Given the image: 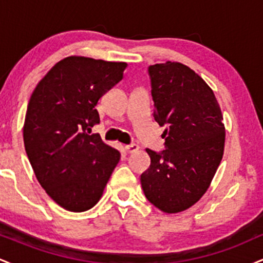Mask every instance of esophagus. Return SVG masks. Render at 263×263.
I'll return each instance as SVG.
<instances>
[{
    "label": "esophagus",
    "instance_id": "1",
    "mask_svg": "<svg viewBox=\"0 0 263 263\" xmlns=\"http://www.w3.org/2000/svg\"><path fill=\"white\" fill-rule=\"evenodd\" d=\"M137 149H138V146L136 143H131V144H127V146H125V151L127 153H134Z\"/></svg>",
    "mask_w": 263,
    "mask_h": 263
}]
</instances>
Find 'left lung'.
<instances>
[{"instance_id": "8db88e82", "label": "left lung", "mask_w": 263, "mask_h": 263, "mask_svg": "<svg viewBox=\"0 0 263 263\" xmlns=\"http://www.w3.org/2000/svg\"><path fill=\"white\" fill-rule=\"evenodd\" d=\"M153 119L165 126L164 149L147 148L144 195L164 213H179L203 197L224 155L225 127L213 90L182 63L148 68Z\"/></svg>"}]
</instances>
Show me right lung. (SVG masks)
<instances>
[{
    "label": "right lung",
    "mask_w": 263,
    "mask_h": 263,
    "mask_svg": "<svg viewBox=\"0 0 263 263\" xmlns=\"http://www.w3.org/2000/svg\"><path fill=\"white\" fill-rule=\"evenodd\" d=\"M126 63L85 57L60 60L38 83L27 107L23 140L38 182L69 211L100 200L120 161L119 151L91 135L99 99L120 83Z\"/></svg>",
    "instance_id": "right-lung-1"
}]
</instances>
